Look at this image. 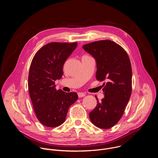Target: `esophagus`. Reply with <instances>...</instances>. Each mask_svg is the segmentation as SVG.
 <instances>
[{"mask_svg": "<svg viewBox=\"0 0 158 158\" xmlns=\"http://www.w3.org/2000/svg\"><path fill=\"white\" fill-rule=\"evenodd\" d=\"M85 96V93H78V97L79 98H82V97H84Z\"/></svg>", "mask_w": 158, "mask_h": 158, "instance_id": "esophagus-1", "label": "esophagus"}]
</instances>
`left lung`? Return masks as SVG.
Segmentation results:
<instances>
[{
    "label": "left lung",
    "instance_id": "left-lung-1",
    "mask_svg": "<svg viewBox=\"0 0 158 158\" xmlns=\"http://www.w3.org/2000/svg\"><path fill=\"white\" fill-rule=\"evenodd\" d=\"M82 48L96 60V79L106 80L104 98L89 112L96 126L109 129L121 118L132 91V68L127 52L116 42L103 40L85 44Z\"/></svg>",
    "mask_w": 158,
    "mask_h": 158
}]
</instances>
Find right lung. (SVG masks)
<instances>
[{
	"label": "right lung",
	"mask_w": 158,
	"mask_h": 158,
	"mask_svg": "<svg viewBox=\"0 0 158 158\" xmlns=\"http://www.w3.org/2000/svg\"><path fill=\"white\" fill-rule=\"evenodd\" d=\"M77 46V42H51L34 56L30 67L28 87L34 112L45 126L57 127L64 123L69 107L77 99L76 93L57 91L55 81L63 75L66 59Z\"/></svg>",
	"instance_id": "add662e5"
}]
</instances>
